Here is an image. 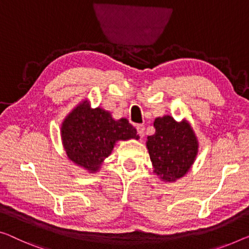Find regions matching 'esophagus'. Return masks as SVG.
Returning a JSON list of instances; mask_svg holds the SVG:
<instances>
[{
	"mask_svg": "<svg viewBox=\"0 0 249 249\" xmlns=\"http://www.w3.org/2000/svg\"><path fill=\"white\" fill-rule=\"evenodd\" d=\"M144 129H145V127H144L143 124L136 125V131H137V134L140 135V137L144 136Z\"/></svg>",
	"mask_w": 249,
	"mask_h": 249,
	"instance_id": "1",
	"label": "esophagus"
}]
</instances>
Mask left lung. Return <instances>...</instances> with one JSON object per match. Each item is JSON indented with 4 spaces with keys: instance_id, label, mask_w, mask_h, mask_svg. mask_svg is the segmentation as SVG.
Wrapping results in <instances>:
<instances>
[{
    "instance_id": "obj_1",
    "label": "left lung",
    "mask_w": 249,
    "mask_h": 249,
    "mask_svg": "<svg viewBox=\"0 0 249 249\" xmlns=\"http://www.w3.org/2000/svg\"><path fill=\"white\" fill-rule=\"evenodd\" d=\"M154 135L147 136L146 146L154 172L168 182L182 178L198 154V140L194 129L183 120L177 122L165 115L154 121Z\"/></svg>"
}]
</instances>
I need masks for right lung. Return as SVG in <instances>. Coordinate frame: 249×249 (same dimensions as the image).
Here are the masks:
<instances>
[{"label":"right lung","instance_id":"obj_1","mask_svg":"<svg viewBox=\"0 0 249 249\" xmlns=\"http://www.w3.org/2000/svg\"><path fill=\"white\" fill-rule=\"evenodd\" d=\"M139 140L135 127L126 118L114 120L107 110L91 108L83 101L61 124V140L67 157L89 172H97L112 153L117 141Z\"/></svg>","mask_w":249,"mask_h":249}]
</instances>
